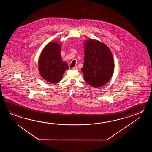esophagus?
<instances>
[{
	"label": "esophagus",
	"mask_w": 152,
	"mask_h": 152,
	"mask_svg": "<svg viewBox=\"0 0 152 152\" xmlns=\"http://www.w3.org/2000/svg\"><path fill=\"white\" fill-rule=\"evenodd\" d=\"M72 69H73V70H77V69H78V67H77V66H75L74 67H73Z\"/></svg>",
	"instance_id": "1"
}]
</instances>
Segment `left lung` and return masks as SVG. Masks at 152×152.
I'll list each match as a JSON object with an SVG mask.
<instances>
[{
    "label": "left lung",
    "instance_id": "8db88e82",
    "mask_svg": "<svg viewBox=\"0 0 152 152\" xmlns=\"http://www.w3.org/2000/svg\"><path fill=\"white\" fill-rule=\"evenodd\" d=\"M84 47V62L81 71L84 79L92 87H101L113 75V55L105 44L96 39L85 41Z\"/></svg>",
    "mask_w": 152,
    "mask_h": 152
}]
</instances>
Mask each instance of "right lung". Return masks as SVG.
<instances>
[{
    "instance_id": "add662e5",
    "label": "right lung",
    "mask_w": 152,
    "mask_h": 152,
    "mask_svg": "<svg viewBox=\"0 0 152 152\" xmlns=\"http://www.w3.org/2000/svg\"><path fill=\"white\" fill-rule=\"evenodd\" d=\"M61 49L60 43L49 42L43 49L39 58V74L44 80L52 84L61 80L65 72L69 69L67 64L62 60Z\"/></svg>"
}]
</instances>
